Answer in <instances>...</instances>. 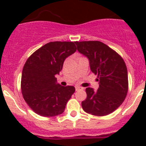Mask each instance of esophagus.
<instances>
[{"label": "esophagus", "mask_w": 146, "mask_h": 146, "mask_svg": "<svg viewBox=\"0 0 146 146\" xmlns=\"http://www.w3.org/2000/svg\"><path fill=\"white\" fill-rule=\"evenodd\" d=\"M75 88H76V91H78V90H80V89H82V87L79 86H76Z\"/></svg>", "instance_id": "1"}]
</instances>
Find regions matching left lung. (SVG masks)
I'll return each instance as SVG.
<instances>
[{"instance_id":"1","label":"left lung","mask_w":146,"mask_h":146,"mask_svg":"<svg viewBox=\"0 0 146 146\" xmlns=\"http://www.w3.org/2000/svg\"><path fill=\"white\" fill-rule=\"evenodd\" d=\"M77 50L89 59L90 70L98 75L99 87L86 88L82 102L86 113L96 116L110 114L121 105L128 91V73L125 62L117 53L98 41L76 42Z\"/></svg>"}]
</instances>
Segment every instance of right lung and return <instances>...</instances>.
<instances>
[{"label": "right lung", "instance_id": "obj_1", "mask_svg": "<svg viewBox=\"0 0 146 146\" xmlns=\"http://www.w3.org/2000/svg\"><path fill=\"white\" fill-rule=\"evenodd\" d=\"M75 43L49 42L26 60L22 72V93L29 108L38 115L54 117L62 113L74 93V86H62L55 76L66 57L76 52Z\"/></svg>", "mask_w": 146, "mask_h": 146}]
</instances>
